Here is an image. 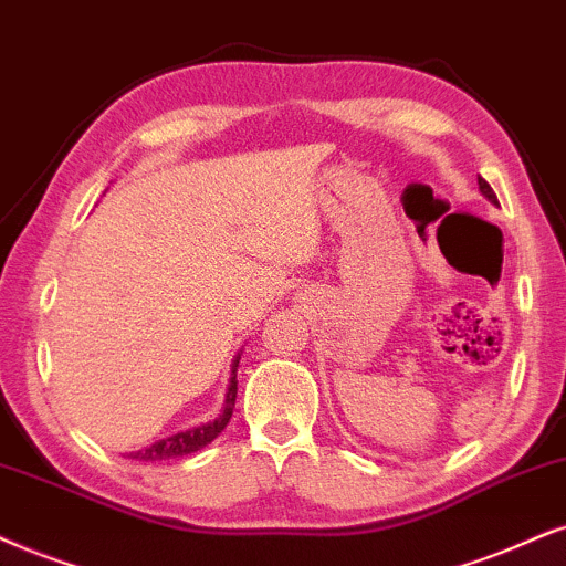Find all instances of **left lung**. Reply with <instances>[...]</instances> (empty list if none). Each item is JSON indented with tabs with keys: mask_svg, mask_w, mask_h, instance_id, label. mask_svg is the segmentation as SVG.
I'll return each mask as SVG.
<instances>
[{
	"mask_svg": "<svg viewBox=\"0 0 566 566\" xmlns=\"http://www.w3.org/2000/svg\"><path fill=\"white\" fill-rule=\"evenodd\" d=\"M478 188H481V192H483V196H485V198H489V200H491V203H499V200H496V192H493V190H491V185H489V182H485V180H483V177H478Z\"/></svg>",
	"mask_w": 566,
	"mask_h": 566,
	"instance_id": "obj_1",
	"label": "left lung"
}]
</instances>
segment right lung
Here are the masks:
<instances>
[{
  "label": "right lung",
  "instance_id": "1",
  "mask_svg": "<svg viewBox=\"0 0 566 566\" xmlns=\"http://www.w3.org/2000/svg\"><path fill=\"white\" fill-rule=\"evenodd\" d=\"M238 363H240V357L234 360V366H232V381H230V391H227V399H224V412H221L213 423L190 428V431H185V433L167 436V439L156 441L146 449H138V452H130L127 457H130V460H140V462H161V460H171V457H185V454L198 452V449H203L206 443H211L213 439H217V436L224 431V426L230 423V418H232L234 397H238Z\"/></svg>",
  "mask_w": 566,
  "mask_h": 566
}]
</instances>
